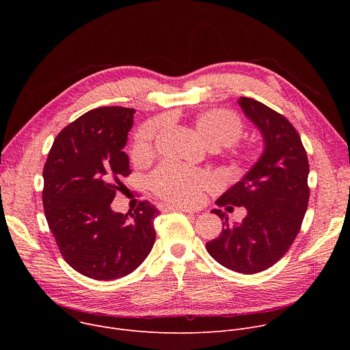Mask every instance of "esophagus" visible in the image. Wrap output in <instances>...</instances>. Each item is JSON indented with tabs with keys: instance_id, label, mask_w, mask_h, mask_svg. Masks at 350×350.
Returning <instances> with one entry per match:
<instances>
[{
	"instance_id": "obj_1",
	"label": "esophagus",
	"mask_w": 350,
	"mask_h": 350,
	"mask_svg": "<svg viewBox=\"0 0 350 350\" xmlns=\"http://www.w3.org/2000/svg\"><path fill=\"white\" fill-rule=\"evenodd\" d=\"M159 209H161V211H165V212H167V211H181V212L193 215L192 211H188V209L181 208V206H172V205H169V204H161V205H159Z\"/></svg>"
}]
</instances>
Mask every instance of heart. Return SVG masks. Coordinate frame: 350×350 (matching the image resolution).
Wrapping results in <instances>:
<instances>
[{
    "label": "heart",
    "mask_w": 350,
    "mask_h": 350,
    "mask_svg": "<svg viewBox=\"0 0 350 350\" xmlns=\"http://www.w3.org/2000/svg\"><path fill=\"white\" fill-rule=\"evenodd\" d=\"M193 130L211 149L226 148L235 144L242 135L241 119L224 109H209L199 113L193 120ZM157 124H144L134 135L133 157L145 159L152 152ZM252 151H245L243 158H252ZM151 187L157 195L180 206H195L202 201L204 191L212 187V178L206 173L166 163L151 176Z\"/></svg>",
    "instance_id": "1"
}]
</instances>
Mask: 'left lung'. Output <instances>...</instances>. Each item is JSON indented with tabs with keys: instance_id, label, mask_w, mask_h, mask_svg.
Instances as JSON below:
<instances>
[{
	"instance_id": "left-lung-1",
	"label": "left lung",
	"mask_w": 350,
	"mask_h": 350,
	"mask_svg": "<svg viewBox=\"0 0 350 350\" xmlns=\"http://www.w3.org/2000/svg\"><path fill=\"white\" fill-rule=\"evenodd\" d=\"M243 115L260 131L263 152L258 162L216 201L219 206H243L241 223L226 219L220 235L206 242L209 255L221 266L242 274H255L271 267L292 245L309 202V162L302 139L280 113L241 96ZM227 209H232L228 207Z\"/></svg>"
}]
</instances>
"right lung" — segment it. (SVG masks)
<instances>
[{
  "label": "right lung",
  "instance_id": "1",
  "mask_svg": "<svg viewBox=\"0 0 350 350\" xmlns=\"http://www.w3.org/2000/svg\"><path fill=\"white\" fill-rule=\"evenodd\" d=\"M134 113L122 107L88 111L57 135L42 172L44 212L61 255L99 281L134 271L157 238L159 211L151 202L127 215L111 208L131 172L123 148Z\"/></svg>",
  "mask_w": 350,
  "mask_h": 350
}]
</instances>
